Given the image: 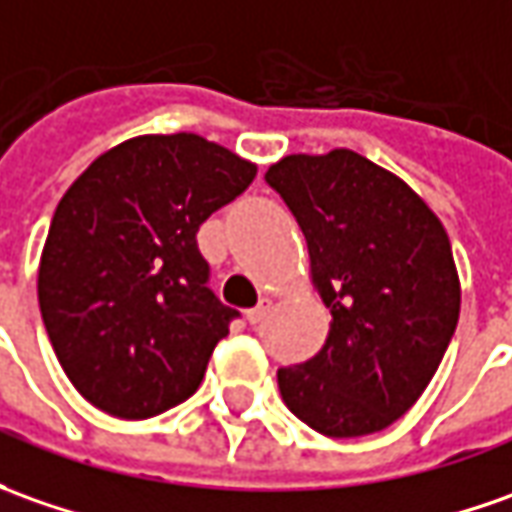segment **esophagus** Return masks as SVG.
Here are the masks:
<instances>
[{"label":"esophagus","mask_w":512,"mask_h":512,"mask_svg":"<svg viewBox=\"0 0 512 512\" xmlns=\"http://www.w3.org/2000/svg\"><path fill=\"white\" fill-rule=\"evenodd\" d=\"M271 308V300H260L252 308V311H246V319H249V325H260L263 319H266V314H269Z\"/></svg>","instance_id":"1"}]
</instances>
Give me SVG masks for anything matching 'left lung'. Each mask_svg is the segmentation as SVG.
<instances>
[{
	"label": "left lung",
	"instance_id": "1",
	"mask_svg": "<svg viewBox=\"0 0 512 512\" xmlns=\"http://www.w3.org/2000/svg\"><path fill=\"white\" fill-rule=\"evenodd\" d=\"M300 224L311 285L330 308L325 347L277 370L285 406L325 437H364L429 387L460 319L443 221L401 176L350 148L266 170Z\"/></svg>",
	"mask_w": 512,
	"mask_h": 512
}]
</instances>
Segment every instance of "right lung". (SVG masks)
<instances>
[{
  "mask_svg": "<svg viewBox=\"0 0 512 512\" xmlns=\"http://www.w3.org/2000/svg\"><path fill=\"white\" fill-rule=\"evenodd\" d=\"M257 165L198 134H142L97 156L52 215L38 305L86 401L145 420L201 384L235 308L207 288L198 227Z\"/></svg>",
  "mask_w": 512,
  "mask_h": 512,
  "instance_id": "obj_1",
  "label": "right lung"
}]
</instances>
